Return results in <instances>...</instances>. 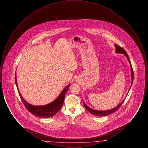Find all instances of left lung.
I'll list each match as a JSON object with an SVG mask.
<instances>
[{
	"mask_svg": "<svg viewBox=\"0 0 148 148\" xmlns=\"http://www.w3.org/2000/svg\"><path fill=\"white\" fill-rule=\"evenodd\" d=\"M115 48H116V53H121V54H124L125 55V56H126L130 63V68H131V74H132V84L131 85H132L133 84V79H134V73H133V68H132V64L130 62V59L128 56V55L127 54V52L125 51V50L123 48H122L121 47H120L119 45H118L117 44H115ZM130 90V89H129ZM127 92V94H128ZM126 96V97H127ZM126 98V97H125ZM124 101V100H123L119 104L118 106H116L115 108H113L111 110H104V111H99V110H94L92 108H89L88 106H86L85 103H84V106L85 108L90 112V113L94 115H97V116H106V115H108L109 114H111L115 112L116 111H117L120 106L122 105V104L123 103V102Z\"/></svg>",
	"mask_w": 148,
	"mask_h": 148,
	"instance_id": "1",
	"label": "left lung"
}]
</instances>
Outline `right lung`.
Wrapping results in <instances>:
<instances>
[{
	"label": "right lung",
	"instance_id": "add662e5",
	"mask_svg": "<svg viewBox=\"0 0 148 148\" xmlns=\"http://www.w3.org/2000/svg\"><path fill=\"white\" fill-rule=\"evenodd\" d=\"M15 82L18 91L19 92V96L21 98V100L30 113L34 115L35 116L40 118H50L54 116L55 114L58 112V111L60 109L62 106L63 104L64 98L65 94L68 90L69 86L71 84L68 85L61 92L60 95L57 98L54 100L53 101L50 103L48 104L45 106H34L29 104L27 102L21 95V92H19V89L18 88V84L16 82V73L15 75Z\"/></svg>",
	"mask_w": 148,
	"mask_h": 148
}]
</instances>
